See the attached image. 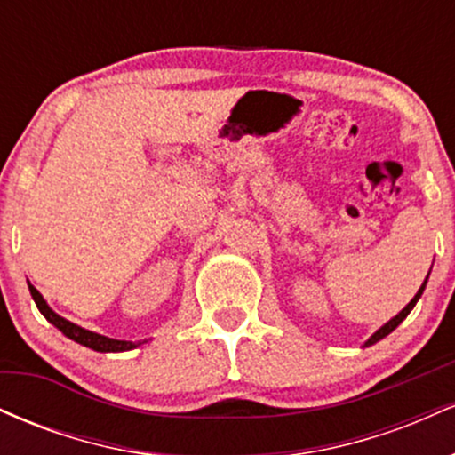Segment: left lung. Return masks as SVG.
Wrapping results in <instances>:
<instances>
[{
  "label": "left lung",
  "mask_w": 455,
  "mask_h": 455,
  "mask_svg": "<svg viewBox=\"0 0 455 455\" xmlns=\"http://www.w3.org/2000/svg\"><path fill=\"white\" fill-rule=\"evenodd\" d=\"M426 282H427V278L424 280V284H421V289H419V291H417V295H415V297H412V299L409 301V306H406V307H404V310H402V312H400V315H395L394 318H391V321H389V323H385V325H383V327H380V329H379V331H377V333H374V336H372V338H370V340H368V342H365V347H370V344H374V342L383 340V338H385V336H389V333H391V331H394V329H395V327H398V325H400V323H402V321H404V318H406V316H409V312L412 310V307H415V304H417V299H419V297H421V293H424V289H426Z\"/></svg>",
  "instance_id": "left-lung-1"
}]
</instances>
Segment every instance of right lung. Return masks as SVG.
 I'll use <instances>...</instances> for the list:
<instances>
[{"instance_id": "1", "label": "right lung", "mask_w": 455, "mask_h": 455, "mask_svg": "<svg viewBox=\"0 0 455 455\" xmlns=\"http://www.w3.org/2000/svg\"><path fill=\"white\" fill-rule=\"evenodd\" d=\"M29 293L34 297L36 306H38V310L43 312L46 321H51L53 325L60 329L64 336L70 338V340H75L78 344H83V347L87 348H93V351L98 353H119V351H130V348H134L137 344L132 342H124V340H113V338H107V336H100V333H93V331H87V329L75 325V323L66 321V318H61L60 315H55L53 310H51L49 306H46V301L43 299V295L38 293V291L34 289V286L29 284Z\"/></svg>"}]
</instances>
